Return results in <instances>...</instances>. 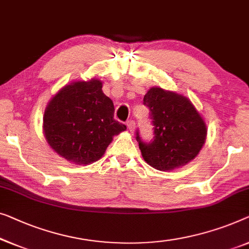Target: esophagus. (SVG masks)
I'll return each instance as SVG.
<instances>
[{
	"label": "esophagus",
	"mask_w": 249,
	"mask_h": 249,
	"mask_svg": "<svg viewBox=\"0 0 249 249\" xmlns=\"http://www.w3.org/2000/svg\"><path fill=\"white\" fill-rule=\"evenodd\" d=\"M127 125H128V128H129V130H130L131 132L135 130V127H136V122L133 121V120H129V121H127Z\"/></svg>",
	"instance_id": "34e87169"
}]
</instances>
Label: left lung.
<instances>
[{
	"mask_svg": "<svg viewBox=\"0 0 249 249\" xmlns=\"http://www.w3.org/2000/svg\"><path fill=\"white\" fill-rule=\"evenodd\" d=\"M150 111L153 139H136L147 164L158 171L183 166L199 154L205 142L207 127L190 100L160 88L150 89L143 96Z\"/></svg>",
	"mask_w": 249,
	"mask_h": 249,
	"instance_id": "obj_1",
	"label": "left lung"
}]
</instances>
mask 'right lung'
I'll use <instances>...</instances> for the list:
<instances>
[{
    "mask_svg": "<svg viewBox=\"0 0 249 249\" xmlns=\"http://www.w3.org/2000/svg\"><path fill=\"white\" fill-rule=\"evenodd\" d=\"M113 117V102L102 92V83L75 82L48 103L44 132L60 156L75 164H91L103 156L114 135L127 129Z\"/></svg>",
    "mask_w": 249,
    "mask_h": 249,
    "instance_id": "1",
    "label": "right lung"
}]
</instances>
